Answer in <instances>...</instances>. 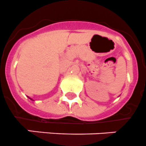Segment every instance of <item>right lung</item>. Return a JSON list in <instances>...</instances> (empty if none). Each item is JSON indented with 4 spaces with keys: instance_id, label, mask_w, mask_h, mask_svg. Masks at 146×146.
I'll list each match as a JSON object with an SVG mask.
<instances>
[{
    "instance_id": "add662e5",
    "label": "right lung",
    "mask_w": 146,
    "mask_h": 146,
    "mask_svg": "<svg viewBox=\"0 0 146 146\" xmlns=\"http://www.w3.org/2000/svg\"><path fill=\"white\" fill-rule=\"evenodd\" d=\"M29 98V99H31V100H33V99H31V98Z\"/></svg>"
}]
</instances>
